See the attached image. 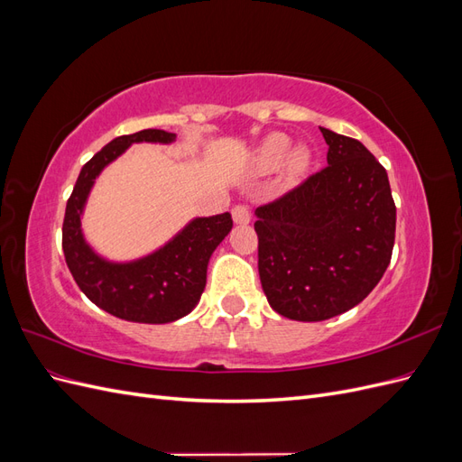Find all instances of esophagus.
I'll return each instance as SVG.
<instances>
[{
    "mask_svg": "<svg viewBox=\"0 0 462 462\" xmlns=\"http://www.w3.org/2000/svg\"><path fill=\"white\" fill-rule=\"evenodd\" d=\"M233 214V221L236 223V226H246V223H250V209L246 206H235L231 209Z\"/></svg>",
    "mask_w": 462,
    "mask_h": 462,
    "instance_id": "1",
    "label": "esophagus"
}]
</instances>
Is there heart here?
<instances>
[{
	"label": "heart",
	"mask_w": 462,
	"mask_h": 462,
	"mask_svg": "<svg viewBox=\"0 0 462 462\" xmlns=\"http://www.w3.org/2000/svg\"><path fill=\"white\" fill-rule=\"evenodd\" d=\"M291 152V141L285 134H270L265 141L260 144L256 152V165L262 171H275L277 167H282L285 160L289 158ZM291 170L299 173L306 165H309V153L304 150H297L289 160Z\"/></svg>",
	"instance_id": "heart-1"
}]
</instances>
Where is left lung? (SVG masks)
<instances>
[{
  "label": "left lung",
  "instance_id": "obj_1",
  "mask_svg": "<svg viewBox=\"0 0 462 462\" xmlns=\"http://www.w3.org/2000/svg\"><path fill=\"white\" fill-rule=\"evenodd\" d=\"M319 131L328 165L254 212L262 289L277 314L297 321L329 319L365 300L395 243L383 165L355 138Z\"/></svg>",
  "mask_w": 462,
  "mask_h": 462
}]
</instances>
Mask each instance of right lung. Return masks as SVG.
<instances>
[{
    "label": "right lung",
    "mask_w": 462,
    "mask_h": 462,
    "mask_svg": "<svg viewBox=\"0 0 462 462\" xmlns=\"http://www.w3.org/2000/svg\"><path fill=\"white\" fill-rule=\"evenodd\" d=\"M173 133L144 129L123 134L94 153L79 173L63 219V254L80 291L111 316L138 324H170L199 304L209 256L233 227L231 214L194 217L171 241L131 262L102 258L82 235L80 217L96 177L131 144H171Z\"/></svg>",
    "instance_id": "add662e5"
}]
</instances>
